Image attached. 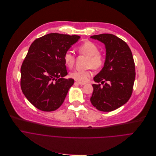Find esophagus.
Wrapping results in <instances>:
<instances>
[{"label":"esophagus","instance_id":"34e87169","mask_svg":"<svg viewBox=\"0 0 156 156\" xmlns=\"http://www.w3.org/2000/svg\"><path fill=\"white\" fill-rule=\"evenodd\" d=\"M77 83L79 84V85H85V82H77Z\"/></svg>","mask_w":156,"mask_h":156}]
</instances>
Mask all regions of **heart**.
<instances>
[{
    "label": "heart",
    "mask_w": 156,
    "mask_h": 156,
    "mask_svg": "<svg viewBox=\"0 0 156 156\" xmlns=\"http://www.w3.org/2000/svg\"><path fill=\"white\" fill-rule=\"evenodd\" d=\"M79 54L87 56L86 61V67L88 68L85 70H75L69 73V76L79 82H85L91 76L92 68L98 70L103 68L105 63V55L99 51L98 47L93 42L86 41L80 45L77 48ZM63 59L66 66L72 68L76 61L74 54L71 51H66L63 56Z\"/></svg>",
    "instance_id": "b5f03b06"
}]
</instances>
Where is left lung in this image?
<instances>
[{
	"mask_svg": "<svg viewBox=\"0 0 156 156\" xmlns=\"http://www.w3.org/2000/svg\"><path fill=\"white\" fill-rule=\"evenodd\" d=\"M90 37L105 44L106 49L104 67L93 79L98 83L92 85L90 101L98 110L110 112L126 104L132 96L135 79L134 59L129 45L117 36L102 34Z\"/></svg>",
	"mask_w": 156,
	"mask_h": 156,
	"instance_id": "8db88e82",
	"label": "left lung"
}]
</instances>
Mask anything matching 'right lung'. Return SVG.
<instances>
[{
  "label": "right lung",
  "instance_id": "1",
  "mask_svg": "<svg viewBox=\"0 0 156 156\" xmlns=\"http://www.w3.org/2000/svg\"><path fill=\"white\" fill-rule=\"evenodd\" d=\"M80 38L50 33L36 39L29 47L21 67V90L39 110L50 112L63 104L74 79L68 74L65 53Z\"/></svg>",
  "mask_w": 156,
  "mask_h": 156
}]
</instances>
